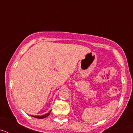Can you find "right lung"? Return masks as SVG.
<instances>
[{"label": "right lung", "mask_w": 133, "mask_h": 133, "mask_svg": "<svg viewBox=\"0 0 133 133\" xmlns=\"http://www.w3.org/2000/svg\"><path fill=\"white\" fill-rule=\"evenodd\" d=\"M50 111H51V110H50ZM50 111L49 112V113L46 114V115H43V116H32V117H35V118H46V117H47L48 116H49V115H50Z\"/></svg>", "instance_id": "obj_1"}]
</instances>
